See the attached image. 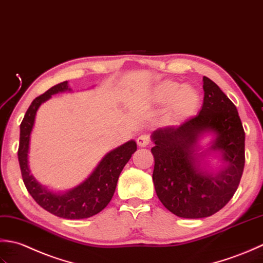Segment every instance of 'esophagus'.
Returning a JSON list of instances; mask_svg holds the SVG:
<instances>
[{"label":"esophagus","instance_id":"34e87169","mask_svg":"<svg viewBox=\"0 0 263 263\" xmlns=\"http://www.w3.org/2000/svg\"><path fill=\"white\" fill-rule=\"evenodd\" d=\"M149 144V137L147 135H141L137 138V145L141 147H145Z\"/></svg>","mask_w":263,"mask_h":263}]
</instances>
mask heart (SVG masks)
<instances>
[{
  "instance_id": "b5f03b06",
  "label": "heart",
  "mask_w": 263,
  "mask_h": 263,
  "mask_svg": "<svg viewBox=\"0 0 263 263\" xmlns=\"http://www.w3.org/2000/svg\"><path fill=\"white\" fill-rule=\"evenodd\" d=\"M153 100L158 104L168 103L162 121L168 126L180 125L196 114L201 105L199 89L192 85H181L175 80H164L154 88Z\"/></svg>"
}]
</instances>
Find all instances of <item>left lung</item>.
Here are the masks:
<instances>
[{
    "label": "left lung",
    "instance_id": "1",
    "mask_svg": "<svg viewBox=\"0 0 263 263\" xmlns=\"http://www.w3.org/2000/svg\"><path fill=\"white\" fill-rule=\"evenodd\" d=\"M202 109L178 127L152 133L155 145L153 183L159 200L180 218L210 217L227 204L242 178L245 133L236 106L210 78L203 77ZM211 132L215 139L205 153L197 152L198 141ZM219 152L224 165L216 174L200 167L199 158Z\"/></svg>",
    "mask_w": 263,
    "mask_h": 263
}]
</instances>
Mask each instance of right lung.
I'll use <instances>...</instances> for the list:
<instances>
[{
  "label": "right lung",
  "mask_w": 263,
  "mask_h": 263,
  "mask_svg": "<svg viewBox=\"0 0 263 263\" xmlns=\"http://www.w3.org/2000/svg\"><path fill=\"white\" fill-rule=\"evenodd\" d=\"M70 90L68 82L51 87L31 102L20 125L18 160L24 184L29 194L44 210L64 219H84L101 212L109 204L115 194L118 178L132 154L137 149L135 141L122 144L101 160L98 167L82 184L64 193L50 191L37 181L28 167L30 134L33 130L36 112L40 105L53 94Z\"/></svg>",
  "instance_id": "add662e5"
}]
</instances>
